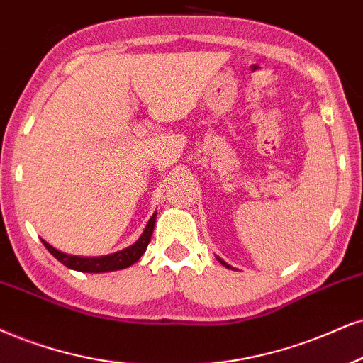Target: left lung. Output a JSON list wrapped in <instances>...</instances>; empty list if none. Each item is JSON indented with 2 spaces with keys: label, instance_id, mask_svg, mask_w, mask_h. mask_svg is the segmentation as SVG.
Here are the masks:
<instances>
[{
  "label": "left lung",
  "instance_id": "left-lung-1",
  "mask_svg": "<svg viewBox=\"0 0 363 363\" xmlns=\"http://www.w3.org/2000/svg\"><path fill=\"white\" fill-rule=\"evenodd\" d=\"M217 259H218V261H220V264H223V266H225V267H229V269H232V266H229V264H227L225 261H222L220 257H217Z\"/></svg>",
  "mask_w": 363,
  "mask_h": 363
}]
</instances>
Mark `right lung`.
I'll list each match as a JSON object with an SVG mask.
<instances>
[{"label":"right lung","mask_w":363,"mask_h":363,"mask_svg":"<svg viewBox=\"0 0 363 363\" xmlns=\"http://www.w3.org/2000/svg\"><path fill=\"white\" fill-rule=\"evenodd\" d=\"M155 222H156V213L151 216L150 220H147L145 230L140 235V239L136 240L129 247L118 250V252L109 254V256H99V257H80V256H70V254L62 252L50 245L48 242L42 240L45 247L48 249V252L52 254L57 261H60L64 266L69 267V269L80 271V272H111V271H119L126 269V267L133 266L134 262H138L141 259L143 254L150 244L151 235H153L155 230Z\"/></svg>","instance_id":"right-lung-1"}]
</instances>
